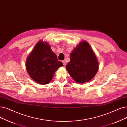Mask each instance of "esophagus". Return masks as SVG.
Returning <instances> with one entry per match:
<instances>
[{
    "label": "esophagus",
    "mask_w": 127,
    "mask_h": 127,
    "mask_svg": "<svg viewBox=\"0 0 127 127\" xmlns=\"http://www.w3.org/2000/svg\"><path fill=\"white\" fill-rule=\"evenodd\" d=\"M62 62H63V64L64 66H65L66 65V61H65V60L63 61Z\"/></svg>",
    "instance_id": "34e87169"
}]
</instances>
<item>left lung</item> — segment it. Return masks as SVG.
<instances>
[{
    "mask_svg": "<svg viewBox=\"0 0 127 127\" xmlns=\"http://www.w3.org/2000/svg\"><path fill=\"white\" fill-rule=\"evenodd\" d=\"M66 68L78 84L89 81L95 77L98 70V63L89 43L82 41L74 49Z\"/></svg>",
    "mask_w": 127,
    "mask_h": 127,
    "instance_id": "8db88e82",
    "label": "left lung"
}]
</instances>
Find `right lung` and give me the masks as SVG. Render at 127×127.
<instances>
[{
  "mask_svg": "<svg viewBox=\"0 0 127 127\" xmlns=\"http://www.w3.org/2000/svg\"><path fill=\"white\" fill-rule=\"evenodd\" d=\"M63 66L50 45L40 40L36 44L26 62V69L30 77L41 85L49 84L55 71Z\"/></svg>",
  "mask_w": 127,
  "mask_h": 127,
  "instance_id": "right-lung-1",
  "label": "right lung"
}]
</instances>
